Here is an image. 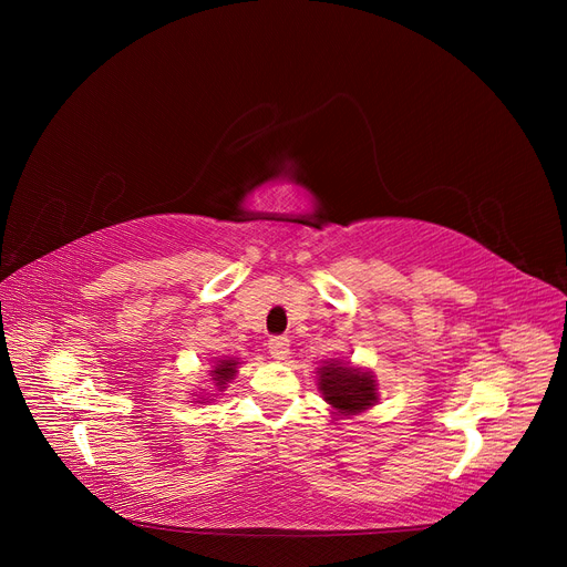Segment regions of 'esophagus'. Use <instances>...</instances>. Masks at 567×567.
Instances as JSON below:
<instances>
[{
	"instance_id": "34e87169",
	"label": "esophagus",
	"mask_w": 567,
	"mask_h": 567,
	"mask_svg": "<svg viewBox=\"0 0 567 567\" xmlns=\"http://www.w3.org/2000/svg\"><path fill=\"white\" fill-rule=\"evenodd\" d=\"M266 344H268V353H271L276 361H285V359H287V353H289V340H287L285 336L268 338Z\"/></svg>"
}]
</instances>
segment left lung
Masks as SVG:
<instances>
[{"label":"left lung","instance_id":"left-lung-1","mask_svg":"<svg viewBox=\"0 0 567 567\" xmlns=\"http://www.w3.org/2000/svg\"><path fill=\"white\" fill-rule=\"evenodd\" d=\"M319 391L326 402L344 415L365 411L377 402L374 379L353 368H344L338 361L319 368Z\"/></svg>","mask_w":567,"mask_h":567}]
</instances>
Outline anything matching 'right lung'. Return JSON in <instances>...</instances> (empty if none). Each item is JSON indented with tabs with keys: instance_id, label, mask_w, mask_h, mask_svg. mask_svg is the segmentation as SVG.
<instances>
[{
	"instance_id": "right-lung-1",
	"label": "right lung",
	"mask_w": 567,
	"mask_h": 567,
	"mask_svg": "<svg viewBox=\"0 0 567 567\" xmlns=\"http://www.w3.org/2000/svg\"><path fill=\"white\" fill-rule=\"evenodd\" d=\"M236 374V361H220L218 368H214V381L218 389H227V381Z\"/></svg>"
}]
</instances>
